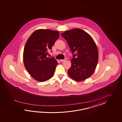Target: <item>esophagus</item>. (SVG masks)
<instances>
[{
  "label": "esophagus",
  "instance_id": "esophagus-1",
  "mask_svg": "<svg viewBox=\"0 0 122 122\" xmlns=\"http://www.w3.org/2000/svg\"><path fill=\"white\" fill-rule=\"evenodd\" d=\"M66 61V60H65V59H64V60H62V59H61V60H60V61L61 62H64V61Z\"/></svg>",
  "mask_w": 122,
  "mask_h": 122
}]
</instances>
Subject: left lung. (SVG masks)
I'll return each mask as SVG.
<instances>
[{"label": "left lung", "mask_w": 122, "mask_h": 122, "mask_svg": "<svg viewBox=\"0 0 122 122\" xmlns=\"http://www.w3.org/2000/svg\"><path fill=\"white\" fill-rule=\"evenodd\" d=\"M62 36L70 47L73 55L71 67L67 73L72 79L77 81L89 78L96 70L99 60V52L92 36L79 28L65 31Z\"/></svg>", "instance_id": "1"}]
</instances>
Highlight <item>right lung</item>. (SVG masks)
Returning <instances> with one entry per match:
<instances>
[{
    "mask_svg": "<svg viewBox=\"0 0 122 122\" xmlns=\"http://www.w3.org/2000/svg\"><path fill=\"white\" fill-rule=\"evenodd\" d=\"M59 37V31L38 29L29 37L23 50V63L35 80L44 82L54 75L57 61L54 57H47V55Z\"/></svg>",
    "mask_w": 122,
    "mask_h": 122,
    "instance_id": "1",
    "label": "right lung"
}]
</instances>
